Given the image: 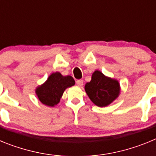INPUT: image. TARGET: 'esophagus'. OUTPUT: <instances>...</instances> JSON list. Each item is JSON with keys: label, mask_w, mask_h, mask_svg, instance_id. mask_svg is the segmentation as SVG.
Masks as SVG:
<instances>
[{"label": "esophagus", "mask_w": 156, "mask_h": 156, "mask_svg": "<svg viewBox=\"0 0 156 156\" xmlns=\"http://www.w3.org/2000/svg\"><path fill=\"white\" fill-rule=\"evenodd\" d=\"M76 83V84L79 87H82L83 85V80H78Z\"/></svg>", "instance_id": "esophagus-1"}]
</instances>
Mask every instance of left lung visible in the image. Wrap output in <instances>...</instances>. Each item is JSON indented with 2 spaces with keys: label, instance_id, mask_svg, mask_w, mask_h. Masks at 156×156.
<instances>
[{
  "label": "left lung",
  "instance_id": "obj_1",
  "mask_svg": "<svg viewBox=\"0 0 156 156\" xmlns=\"http://www.w3.org/2000/svg\"><path fill=\"white\" fill-rule=\"evenodd\" d=\"M85 90L94 104L105 107L118 97L120 87L118 81L97 70L92 74L91 80L85 85Z\"/></svg>",
  "mask_w": 156,
  "mask_h": 156
}]
</instances>
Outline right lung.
Returning a JSON list of instances; mask_svg holds the SVG:
<instances>
[{"instance_id": "obj_1", "label": "right lung", "mask_w": 156, "mask_h": 156, "mask_svg": "<svg viewBox=\"0 0 156 156\" xmlns=\"http://www.w3.org/2000/svg\"><path fill=\"white\" fill-rule=\"evenodd\" d=\"M74 84L75 80L71 76H63L59 73H55L48 77L44 84L37 87L36 93L43 104L53 107L60 101L66 88Z\"/></svg>"}]
</instances>
